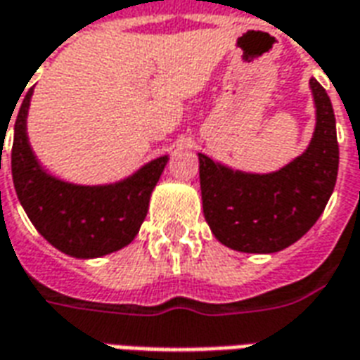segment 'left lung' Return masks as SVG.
I'll list each match as a JSON object with an SVG mask.
<instances>
[{
	"instance_id": "1",
	"label": "left lung",
	"mask_w": 360,
	"mask_h": 360,
	"mask_svg": "<svg viewBox=\"0 0 360 360\" xmlns=\"http://www.w3.org/2000/svg\"><path fill=\"white\" fill-rule=\"evenodd\" d=\"M316 125L301 156L271 173H249L198 154L204 218L221 245L271 255L299 241L322 216L335 187L340 146L332 102L310 79Z\"/></svg>"
}]
</instances>
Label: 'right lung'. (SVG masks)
<instances>
[{"label":"right lung","mask_w":360,"mask_h":360,"mask_svg":"<svg viewBox=\"0 0 360 360\" xmlns=\"http://www.w3.org/2000/svg\"><path fill=\"white\" fill-rule=\"evenodd\" d=\"M32 90L15 121L11 172L28 219L46 241L73 258H100L133 241L148 212L150 195L169 156L144 164L108 185H77L51 175L30 148L27 117ZM1 162V156H0Z\"/></svg>","instance_id":"add662e5"}]
</instances>
